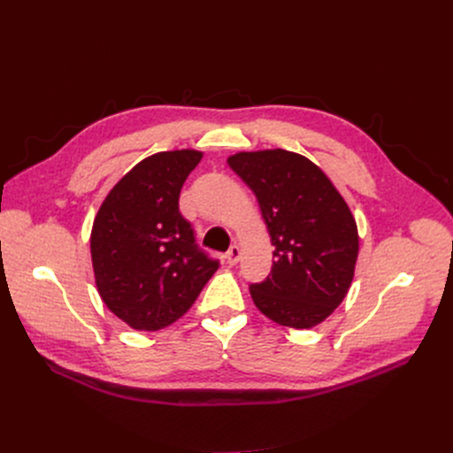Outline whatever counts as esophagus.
I'll use <instances>...</instances> for the list:
<instances>
[{
    "label": "esophagus",
    "mask_w": 453,
    "mask_h": 453,
    "mask_svg": "<svg viewBox=\"0 0 453 453\" xmlns=\"http://www.w3.org/2000/svg\"><path fill=\"white\" fill-rule=\"evenodd\" d=\"M225 257H226V264L228 265H235V264L240 262V257H242V249L238 245H232Z\"/></svg>",
    "instance_id": "1"
}]
</instances>
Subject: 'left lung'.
<instances>
[{
    "mask_svg": "<svg viewBox=\"0 0 453 453\" xmlns=\"http://www.w3.org/2000/svg\"><path fill=\"white\" fill-rule=\"evenodd\" d=\"M254 191L274 247L269 276L250 284L256 308L289 328H311L347 296L359 238L341 193L311 160L284 149L230 157Z\"/></svg>",
    "mask_w": 453,
    "mask_h": 453,
    "instance_id": "left-lung-1",
    "label": "left lung"
}]
</instances>
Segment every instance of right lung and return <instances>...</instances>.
Returning a JSON list of instances; mask_svg holds the SVG:
<instances>
[{"mask_svg": "<svg viewBox=\"0 0 453 453\" xmlns=\"http://www.w3.org/2000/svg\"><path fill=\"white\" fill-rule=\"evenodd\" d=\"M201 158L191 149L147 157L96 215L90 250L97 291L134 330L155 332L180 319L219 267L179 210L182 184Z\"/></svg>", "mask_w": 453, "mask_h": 453, "instance_id": "1", "label": "right lung"}]
</instances>
